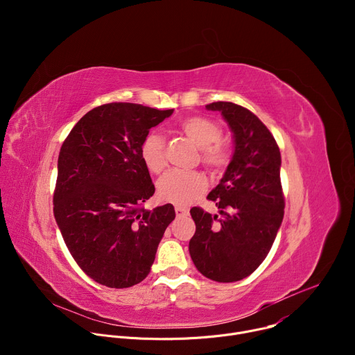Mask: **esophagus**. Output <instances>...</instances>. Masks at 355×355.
<instances>
[{
    "label": "esophagus",
    "mask_w": 355,
    "mask_h": 355,
    "mask_svg": "<svg viewBox=\"0 0 355 355\" xmlns=\"http://www.w3.org/2000/svg\"><path fill=\"white\" fill-rule=\"evenodd\" d=\"M175 215H177V218H184V216L188 215V209L181 208V207H175Z\"/></svg>",
    "instance_id": "obj_1"
}]
</instances>
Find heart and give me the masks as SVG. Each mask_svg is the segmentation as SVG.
Returning a JSON list of instances; mask_svg holds the SVG:
<instances>
[{
  "instance_id": "obj_1",
  "label": "heart",
  "mask_w": 355,
  "mask_h": 355,
  "mask_svg": "<svg viewBox=\"0 0 355 355\" xmlns=\"http://www.w3.org/2000/svg\"><path fill=\"white\" fill-rule=\"evenodd\" d=\"M181 130L202 148V162L211 168H222L227 163V150L219 141L220 128L216 122L204 116H189L180 123ZM140 157L151 173H160L166 166L164 139L151 132L140 146ZM205 178L198 171L173 170L157 182V195L162 200L185 207L205 188Z\"/></svg>"
}]
</instances>
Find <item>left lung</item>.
Returning a JSON list of instances; mask_svg holds the SVG:
<instances>
[{"instance_id": "8db88e82", "label": "left lung", "mask_w": 355, "mask_h": 355, "mask_svg": "<svg viewBox=\"0 0 355 355\" xmlns=\"http://www.w3.org/2000/svg\"><path fill=\"white\" fill-rule=\"evenodd\" d=\"M233 133V156L209 192L219 214L192 208L195 234L189 254L196 270L216 282H234L254 272L270 252L284 218L279 147L267 126L233 103H212Z\"/></svg>"}]
</instances>
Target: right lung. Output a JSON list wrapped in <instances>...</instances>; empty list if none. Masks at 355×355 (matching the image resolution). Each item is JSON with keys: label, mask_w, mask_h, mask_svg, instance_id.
<instances>
[{"label": "right lung", "mask_w": 355, "mask_h": 355, "mask_svg": "<svg viewBox=\"0 0 355 355\" xmlns=\"http://www.w3.org/2000/svg\"><path fill=\"white\" fill-rule=\"evenodd\" d=\"M173 112L129 103L101 105L76 123L60 148L55 219L76 263L101 285L141 282L175 218L171 204L141 208L155 185L140 157L148 130Z\"/></svg>", "instance_id": "right-lung-1"}]
</instances>
